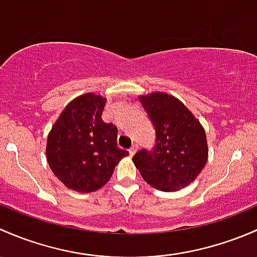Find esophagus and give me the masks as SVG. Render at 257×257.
I'll list each match as a JSON object with an SVG mask.
<instances>
[{"label": "esophagus", "mask_w": 257, "mask_h": 257, "mask_svg": "<svg viewBox=\"0 0 257 257\" xmlns=\"http://www.w3.org/2000/svg\"><path fill=\"white\" fill-rule=\"evenodd\" d=\"M137 147H139V146H137L136 144H134V145H132L131 148H130V150H128L130 155H131V156H134V155H135V152H136V151H137Z\"/></svg>", "instance_id": "34e87169"}]
</instances>
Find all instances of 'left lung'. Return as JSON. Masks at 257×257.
<instances>
[{"label": "left lung", "instance_id": "obj_1", "mask_svg": "<svg viewBox=\"0 0 257 257\" xmlns=\"http://www.w3.org/2000/svg\"><path fill=\"white\" fill-rule=\"evenodd\" d=\"M156 132L152 150L132 158L148 184L178 190L192 183L208 160L207 137L199 121L178 99L165 92L140 97Z\"/></svg>", "mask_w": 257, "mask_h": 257}]
</instances>
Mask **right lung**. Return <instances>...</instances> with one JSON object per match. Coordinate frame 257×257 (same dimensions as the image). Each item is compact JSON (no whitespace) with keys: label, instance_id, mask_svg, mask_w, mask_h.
Masks as SVG:
<instances>
[{"label":"right lung","instance_id":"obj_1","mask_svg":"<svg viewBox=\"0 0 257 257\" xmlns=\"http://www.w3.org/2000/svg\"><path fill=\"white\" fill-rule=\"evenodd\" d=\"M106 100L84 94L68 104L47 141L49 167L65 187L94 192L109 182L115 166L128 155L117 147V127L102 121Z\"/></svg>","mask_w":257,"mask_h":257}]
</instances>
